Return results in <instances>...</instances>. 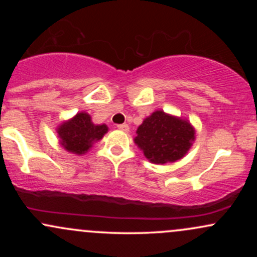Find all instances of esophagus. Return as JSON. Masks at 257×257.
I'll use <instances>...</instances> for the list:
<instances>
[{"label":"esophagus","mask_w":257,"mask_h":257,"mask_svg":"<svg viewBox=\"0 0 257 257\" xmlns=\"http://www.w3.org/2000/svg\"><path fill=\"white\" fill-rule=\"evenodd\" d=\"M117 128L119 129V131H122V132H129V125L128 124H125V123H123V124H118L117 125Z\"/></svg>","instance_id":"1"}]
</instances>
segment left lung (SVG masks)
Returning a JSON list of instances; mask_svg holds the SVG:
<instances>
[{
  "instance_id": "8db88e82",
  "label": "left lung",
  "mask_w": 257,
  "mask_h": 257,
  "mask_svg": "<svg viewBox=\"0 0 257 257\" xmlns=\"http://www.w3.org/2000/svg\"><path fill=\"white\" fill-rule=\"evenodd\" d=\"M134 143L151 163L166 164L181 159L196 138L187 119L155 111L139 125Z\"/></svg>"
}]
</instances>
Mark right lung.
Returning a JSON list of instances; mask_svg holds the SVG:
<instances>
[{
  "mask_svg": "<svg viewBox=\"0 0 257 257\" xmlns=\"http://www.w3.org/2000/svg\"><path fill=\"white\" fill-rule=\"evenodd\" d=\"M106 124H94L87 112H79L71 119L61 123L57 133L61 146L75 155H84L94 143L101 140L107 133Z\"/></svg>",
  "mask_w": 257,
  "mask_h": 257,
  "instance_id": "obj_1",
  "label": "right lung"
}]
</instances>
